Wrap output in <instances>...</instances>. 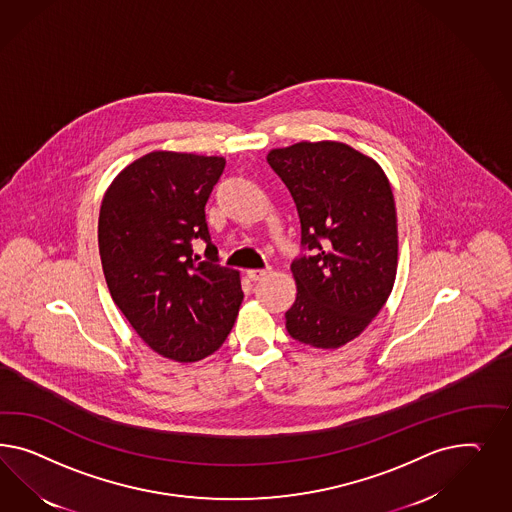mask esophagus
Instances as JSON below:
<instances>
[{"instance_id": "34e87169", "label": "esophagus", "mask_w": 512, "mask_h": 512, "mask_svg": "<svg viewBox=\"0 0 512 512\" xmlns=\"http://www.w3.org/2000/svg\"><path fill=\"white\" fill-rule=\"evenodd\" d=\"M270 266H266V268H255V270H248L246 274H248V278L251 279V281H257V279H263L264 276H268L270 274Z\"/></svg>"}]
</instances>
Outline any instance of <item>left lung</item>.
Instances as JSON below:
<instances>
[{"label":"left lung","instance_id":"1","mask_svg":"<svg viewBox=\"0 0 512 512\" xmlns=\"http://www.w3.org/2000/svg\"><path fill=\"white\" fill-rule=\"evenodd\" d=\"M266 159L291 191L302 229L304 253L291 264L298 293L285 328L300 343L338 349L372 323L392 291V189L372 157L343 142H298Z\"/></svg>","mask_w":512,"mask_h":512}]
</instances>
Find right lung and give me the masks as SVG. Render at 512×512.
I'll use <instances>...</instances> for the list:
<instances>
[{
	"instance_id": "right-lung-1",
	"label": "right lung",
	"mask_w": 512,
	"mask_h": 512,
	"mask_svg": "<svg viewBox=\"0 0 512 512\" xmlns=\"http://www.w3.org/2000/svg\"><path fill=\"white\" fill-rule=\"evenodd\" d=\"M223 157L152 152L110 184L99 212V255L114 304L161 357L195 362L227 340L242 304L240 274L221 266L204 206ZM207 244L208 262L192 253Z\"/></svg>"
}]
</instances>
